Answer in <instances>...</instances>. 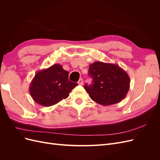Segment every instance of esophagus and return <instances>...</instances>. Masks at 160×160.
<instances>
[{"label": "esophagus", "mask_w": 160, "mask_h": 160, "mask_svg": "<svg viewBox=\"0 0 160 160\" xmlns=\"http://www.w3.org/2000/svg\"><path fill=\"white\" fill-rule=\"evenodd\" d=\"M77 83H78V84H79V85H82L83 84V80L82 79H80L78 81V82H77Z\"/></svg>", "instance_id": "34e87169"}]
</instances>
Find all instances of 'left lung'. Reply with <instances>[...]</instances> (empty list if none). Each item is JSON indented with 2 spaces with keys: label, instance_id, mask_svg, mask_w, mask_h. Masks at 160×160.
<instances>
[{
  "label": "left lung",
  "instance_id": "8db88e82",
  "mask_svg": "<svg viewBox=\"0 0 160 160\" xmlns=\"http://www.w3.org/2000/svg\"><path fill=\"white\" fill-rule=\"evenodd\" d=\"M89 75L93 83H85L84 88L92 100L102 105L120 102L129 89V77L118 65L95 61L89 65Z\"/></svg>",
  "mask_w": 160,
  "mask_h": 160
}]
</instances>
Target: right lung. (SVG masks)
<instances>
[{"mask_svg": "<svg viewBox=\"0 0 160 160\" xmlns=\"http://www.w3.org/2000/svg\"><path fill=\"white\" fill-rule=\"evenodd\" d=\"M77 83L69 81V72L60 64L38 71L32 79L29 92L32 99L41 105L49 107L67 98Z\"/></svg>", "mask_w": 160, "mask_h": 160, "instance_id": "obj_1", "label": "right lung"}]
</instances>
